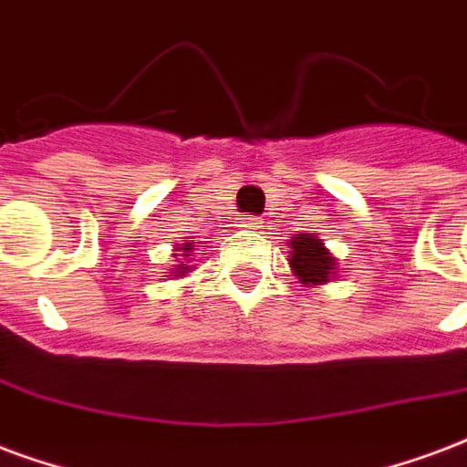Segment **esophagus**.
<instances>
[{"mask_svg": "<svg viewBox=\"0 0 467 467\" xmlns=\"http://www.w3.org/2000/svg\"><path fill=\"white\" fill-rule=\"evenodd\" d=\"M246 226H255V219H254V216H248V219H246Z\"/></svg>", "mask_w": 467, "mask_h": 467, "instance_id": "1", "label": "esophagus"}]
</instances>
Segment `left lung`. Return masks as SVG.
Here are the masks:
<instances>
[{
    "mask_svg": "<svg viewBox=\"0 0 467 467\" xmlns=\"http://www.w3.org/2000/svg\"><path fill=\"white\" fill-rule=\"evenodd\" d=\"M290 268L305 285H325L337 275V258L329 254L322 238L313 234H296L290 241Z\"/></svg>",
    "mask_w": 467,
    "mask_h": 467,
    "instance_id": "1",
    "label": "left lung"
}]
</instances>
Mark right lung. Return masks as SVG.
Wrapping results in <instances>:
<instances>
[{
    "instance_id": "1",
    "label": "right lung",
    "mask_w": 467,
    "mask_h": 467,
    "mask_svg": "<svg viewBox=\"0 0 467 467\" xmlns=\"http://www.w3.org/2000/svg\"><path fill=\"white\" fill-rule=\"evenodd\" d=\"M177 251H182L184 261H180V265H174V273H177V275H187V273L192 271V265H187V255H192V251H194V244H180V246H177Z\"/></svg>"
}]
</instances>
